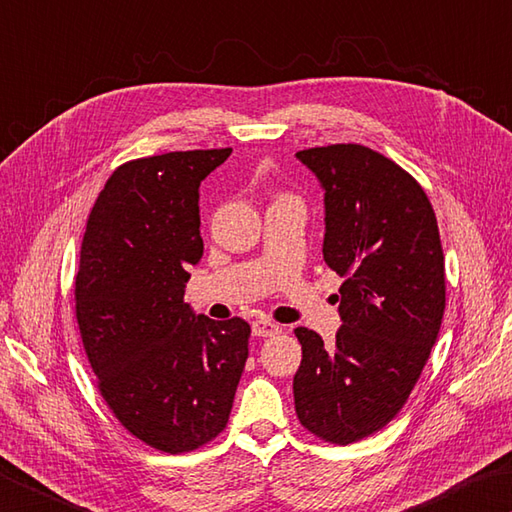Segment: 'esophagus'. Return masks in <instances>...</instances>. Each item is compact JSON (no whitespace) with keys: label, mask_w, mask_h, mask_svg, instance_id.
Listing matches in <instances>:
<instances>
[{"label":"esophagus","mask_w":512,"mask_h":512,"mask_svg":"<svg viewBox=\"0 0 512 512\" xmlns=\"http://www.w3.org/2000/svg\"><path fill=\"white\" fill-rule=\"evenodd\" d=\"M279 330H282V328L270 322V319H255V322H253V335L255 337H273V335L279 333Z\"/></svg>","instance_id":"obj_1"}]
</instances>
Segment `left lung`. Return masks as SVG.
Listing matches in <instances>:
<instances>
[{
  "label": "left lung",
  "instance_id": "1",
  "mask_svg": "<svg viewBox=\"0 0 512 512\" xmlns=\"http://www.w3.org/2000/svg\"><path fill=\"white\" fill-rule=\"evenodd\" d=\"M297 157L326 190L324 262L344 277V326L330 346L295 328V413L310 435L348 446L382 430L422 375L446 308L444 250L428 195L393 159L362 144Z\"/></svg>",
  "mask_w": 512,
  "mask_h": 512
}]
</instances>
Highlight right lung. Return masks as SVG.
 Segmentation results:
<instances>
[{
    "label": "right lung",
    "instance_id": "obj_1",
    "mask_svg": "<svg viewBox=\"0 0 512 512\" xmlns=\"http://www.w3.org/2000/svg\"><path fill=\"white\" fill-rule=\"evenodd\" d=\"M233 148L175 150L115 168L90 210L75 317L99 395L130 435L170 455L222 433L248 359L242 317L184 304L204 255L199 184Z\"/></svg>",
    "mask_w": 512,
    "mask_h": 512
}]
</instances>
